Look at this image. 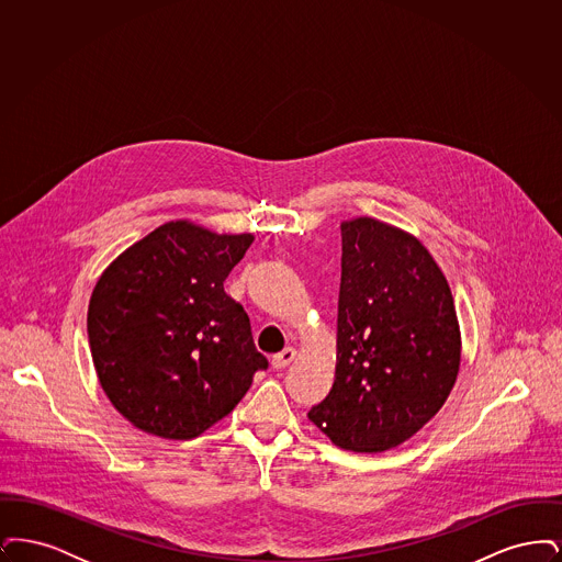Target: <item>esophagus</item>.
I'll list each match as a JSON object with an SVG mask.
<instances>
[{
  "label": "esophagus",
  "instance_id": "esophagus-1",
  "mask_svg": "<svg viewBox=\"0 0 562 562\" xmlns=\"http://www.w3.org/2000/svg\"><path fill=\"white\" fill-rule=\"evenodd\" d=\"M294 356H296V349L286 348L282 349L280 353H276L273 358H271V364L276 367V369H286L291 362L294 360Z\"/></svg>",
  "mask_w": 562,
  "mask_h": 562
}]
</instances>
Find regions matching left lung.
<instances>
[{
  "label": "left lung",
  "mask_w": 562,
  "mask_h": 562,
  "mask_svg": "<svg viewBox=\"0 0 562 562\" xmlns=\"http://www.w3.org/2000/svg\"><path fill=\"white\" fill-rule=\"evenodd\" d=\"M337 369L307 417L341 449L381 453L440 411L461 362L453 294L428 248L360 216L341 223Z\"/></svg>",
  "instance_id": "1"
}]
</instances>
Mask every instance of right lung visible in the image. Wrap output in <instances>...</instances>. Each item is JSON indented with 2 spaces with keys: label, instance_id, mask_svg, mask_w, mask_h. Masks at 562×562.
I'll return each mask as SVG.
<instances>
[{
  "label": "right lung",
  "instance_id": "add662e5",
  "mask_svg": "<svg viewBox=\"0 0 562 562\" xmlns=\"http://www.w3.org/2000/svg\"><path fill=\"white\" fill-rule=\"evenodd\" d=\"M252 240L170 221L99 278L88 305L92 362L109 401L136 428L195 438L268 369L244 307L223 291Z\"/></svg>",
  "mask_w": 562,
  "mask_h": 562
}]
</instances>
